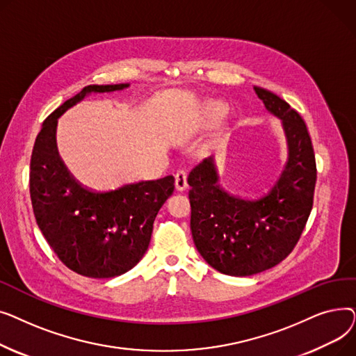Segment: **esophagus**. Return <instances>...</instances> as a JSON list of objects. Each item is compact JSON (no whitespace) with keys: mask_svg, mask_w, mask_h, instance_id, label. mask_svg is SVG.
<instances>
[{"mask_svg":"<svg viewBox=\"0 0 356 356\" xmlns=\"http://www.w3.org/2000/svg\"><path fill=\"white\" fill-rule=\"evenodd\" d=\"M186 188H188V173H186L183 168H180L176 173V189L184 191Z\"/></svg>","mask_w":356,"mask_h":356,"instance_id":"34e87169","label":"esophagus"}]
</instances>
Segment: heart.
I'll return each instance as SVG.
<instances>
[{
    "mask_svg": "<svg viewBox=\"0 0 356 356\" xmlns=\"http://www.w3.org/2000/svg\"><path fill=\"white\" fill-rule=\"evenodd\" d=\"M218 112H219V114H220V112H222V109H220V108H219V109H218Z\"/></svg>",
    "mask_w": 356,
    "mask_h": 356,
    "instance_id": "1",
    "label": "heart"
}]
</instances>
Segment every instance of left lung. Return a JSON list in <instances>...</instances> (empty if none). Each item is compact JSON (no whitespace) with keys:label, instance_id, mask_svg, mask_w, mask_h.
<instances>
[{"label":"left lung","instance_id":"8db88e82","mask_svg":"<svg viewBox=\"0 0 356 356\" xmlns=\"http://www.w3.org/2000/svg\"><path fill=\"white\" fill-rule=\"evenodd\" d=\"M280 120L289 143V161L274 188L257 199L222 191L212 159L196 163L191 186V229L199 254L219 273L245 277L268 270L296 247L313 208L316 159L303 118L284 99L254 88Z\"/></svg>","mask_w":356,"mask_h":356}]
</instances>
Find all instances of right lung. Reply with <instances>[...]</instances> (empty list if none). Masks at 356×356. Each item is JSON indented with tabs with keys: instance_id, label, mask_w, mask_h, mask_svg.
<instances>
[{
	"instance_id": "obj_1",
	"label": "right lung",
	"mask_w": 356,
	"mask_h": 356,
	"mask_svg": "<svg viewBox=\"0 0 356 356\" xmlns=\"http://www.w3.org/2000/svg\"><path fill=\"white\" fill-rule=\"evenodd\" d=\"M120 85H89L44 120L30 161V197L37 225L49 245L72 271L112 278L138 264L152 239L154 219L175 192V177L124 184L109 192L76 181L56 147V125L66 109L90 92Z\"/></svg>"
}]
</instances>
